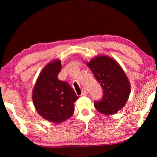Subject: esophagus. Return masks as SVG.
I'll return each mask as SVG.
<instances>
[{"label": "esophagus", "instance_id": "1", "mask_svg": "<svg viewBox=\"0 0 157 157\" xmlns=\"http://www.w3.org/2000/svg\"><path fill=\"white\" fill-rule=\"evenodd\" d=\"M87 94V91L85 88H83L82 89V95H86Z\"/></svg>", "mask_w": 157, "mask_h": 157}]
</instances>
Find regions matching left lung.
I'll use <instances>...</instances> for the list:
<instances>
[{
    "label": "left lung",
    "mask_w": 157,
    "mask_h": 157,
    "mask_svg": "<svg viewBox=\"0 0 157 157\" xmlns=\"http://www.w3.org/2000/svg\"><path fill=\"white\" fill-rule=\"evenodd\" d=\"M103 90L102 98L95 101L100 113L111 115L123 108L130 94V85L123 69L115 60L99 56L87 63Z\"/></svg>",
    "instance_id": "left-lung-1"
}]
</instances>
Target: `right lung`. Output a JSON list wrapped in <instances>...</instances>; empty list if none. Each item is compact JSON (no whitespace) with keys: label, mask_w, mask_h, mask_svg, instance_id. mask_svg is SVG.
Returning <instances> with one entry per match:
<instances>
[{"label":"right lung","mask_w":157,"mask_h":157,"mask_svg":"<svg viewBox=\"0 0 157 157\" xmlns=\"http://www.w3.org/2000/svg\"><path fill=\"white\" fill-rule=\"evenodd\" d=\"M61 62L56 60L45 66L34 86L33 100L37 112L46 120L60 123L71 118L78 99L67 82L59 80Z\"/></svg>","instance_id":"obj_1"}]
</instances>
